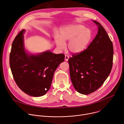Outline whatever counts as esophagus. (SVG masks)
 I'll use <instances>...</instances> for the list:
<instances>
[{
    "mask_svg": "<svg viewBox=\"0 0 124 124\" xmlns=\"http://www.w3.org/2000/svg\"><path fill=\"white\" fill-rule=\"evenodd\" d=\"M69 58V56H68V55H66L65 56V60L66 61H68Z\"/></svg>",
    "mask_w": 124,
    "mask_h": 124,
    "instance_id": "34e87169",
    "label": "esophagus"
}]
</instances>
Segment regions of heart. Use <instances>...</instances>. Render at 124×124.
<instances>
[{
  "mask_svg": "<svg viewBox=\"0 0 124 124\" xmlns=\"http://www.w3.org/2000/svg\"><path fill=\"white\" fill-rule=\"evenodd\" d=\"M93 33L91 29L84 25L76 24L66 26L61 28L59 36L55 37L57 46L63 49L65 42L68 41V48L74 54H80L85 51L91 43Z\"/></svg>",
  "mask_w": 124,
  "mask_h": 124,
  "instance_id": "obj_1",
  "label": "heart"
}]
</instances>
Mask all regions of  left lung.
Wrapping results in <instances>:
<instances>
[{
  "label": "left lung",
  "mask_w": 124,
  "mask_h": 124,
  "mask_svg": "<svg viewBox=\"0 0 124 124\" xmlns=\"http://www.w3.org/2000/svg\"><path fill=\"white\" fill-rule=\"evenodd\" d=\"M93 22L98 27L96 36L85 51L68 60L72 84L83 95L99 89L109 76L113 64L112 43L102 26Z\"/></svg>",
  "instance_id": "left-lung-1"
}]
</instances>
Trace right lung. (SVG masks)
I'll list each match as a JSON object with an SVG mask.
<instances>
[{
  "label": "right lung",
  "mask_w": 124,
  "mask_h": 124,
  "mask_svg": "<svg viewBox=\"0 0 124 124\" xmlns=\"http://www.w3.org/2000/svg\"><path fill=\"white\" fill-rule=\"evenodd\" d=\"M23 29L15 37L10 54V66L20 89L32 97L45 95L50 87L54 73L64 61L65 55L47 50L37 54L25 50Z\"/></svg>",
  "instance_id": "obj_1"
}]
</instances>
